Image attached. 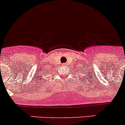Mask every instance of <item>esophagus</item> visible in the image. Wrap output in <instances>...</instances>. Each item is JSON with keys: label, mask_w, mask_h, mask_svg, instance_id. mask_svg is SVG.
Segmentation results:
<instances>
[{"label": "esophagus", "mask_w": 125, "mask_h": 125, "mask_svg": "<svg viewBox=\"0 0 125 125\" xmlns=\"http://www.w3.org/2000/svg\"><path fill=\"white\" fill-rule=\"evenodd\" d=\"M66 65H67V64H66V63H63L62 64L63 67H65V66H66Z\"/></svg>", "instance_id": "1"}]
</instances>
